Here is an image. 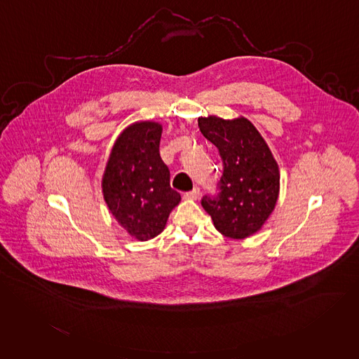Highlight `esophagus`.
Wrapping results in <instances>:
<instances>
[{"label": "esophagus", "instance_id": "34e87169", "mask_svg": "<svg viewBox=\"0 0 359 359\" xmlns=\"http://www.w3.org/2000/svg\"><path fill=\"white\" fill-rule=\"evenodd\" d=\"M199 189H194L193 191H189L184 194V198L190 199V201H197L199 198Z\"/></svg>", "mask_w": 359, "mask_h": 359}]
</instances>
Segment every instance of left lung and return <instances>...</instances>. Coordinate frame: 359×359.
<instances>
[{"label":"left lung","mask_w":359,"mask_h":359,"mask_svg":"<svg viewBox=\"0 0 359 359\" xmlns=\"http://www.w3.org/2000/svg\"><path fill=\"white\" fill-rule=\"evenodd\" d=\"M201 133L223 160L220 193L202 206L224 237L243 239L262 230L279 196V168L266 140L245 117H199Z\"/></svg>","instance_id":"left-lung-1"}]
</instances>
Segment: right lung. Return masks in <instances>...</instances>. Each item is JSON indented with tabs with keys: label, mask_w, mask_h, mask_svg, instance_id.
Returning <instances> with one entry per match:
<instances>
[{
	"label": "right lung",
	"mask_w": 359,
	"mask_h": 359,
	"mask_svg": "<svg viewBox=\"0 0 359 359\" xmlns=\"http://www.w3.org/2000/svg\"><path fill=\"white\" fill-rule=\"evenodd\" d=\"M162 125L139 121L117 137L102 179L103 198L121 227L137 241L161 234L180 202L170 189L169 169L160 157Z\"/></svg>",
	"instance_id": "obj_1"
}]
</instances>
